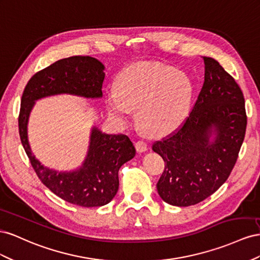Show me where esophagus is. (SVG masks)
<instances>
[{
  "label": "esophagus",
  "mask_w": 260,
  "mask_h": 260,
  "mask_svg": "<svg viewBox=\"0 0 260 260\" xmlns=\"http://www.w3.org/2000/svg\"><path fill=\"white\" fill-rule=\"evenodd\" d=\"M135 147H136L137 151H139V152H145L148 148L146 142H144V140H138V142H136Z\"/></svg>",
  "instance_id": "1"
}]
</instances>
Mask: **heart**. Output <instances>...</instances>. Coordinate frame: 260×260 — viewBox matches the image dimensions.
Listing matches in <instances>:
<instances>
[{
  "label": "heart",
  "mask_w": 260,
  "mask_h": 260,
  "mask_svg": "<svg viewBox=\"0 0 260 260\" xmlns=\"http://www.w3.org/2000/svg\"><path fill=\"white\" fill-rule=\"evenodd\" d=\"M192 84L186 74L171 66L142 63L126 70L116 88L107 92L109 113L127 123L131 111L138 110V122L147 134L172 132L187 116Z\"/></svg>",
  "instance_id": "1"
}]
</instances>
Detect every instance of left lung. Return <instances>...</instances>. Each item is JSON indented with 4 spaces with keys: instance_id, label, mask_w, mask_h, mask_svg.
Wrapping results in <instances>:
<instances>
[{
    "instance_id": "8db88e82",
    "label": "left lung",
    "mask_w": 260,
    "mask_h": 260,
    "mask_svg": "<svg viewBox=\"0 0 260 260\" xmlns=\"http://www.w3.org/2000/svg\"><path fill=\"white\" fill-rule=\"evenodd\" d=\"M203 58L205 81L189 115L152 145L166 163L157 183L159 195L179 207L196 205L219 189L232 172L246 132L240 86L219 62Z\"/></svg>"
}]
</instances>
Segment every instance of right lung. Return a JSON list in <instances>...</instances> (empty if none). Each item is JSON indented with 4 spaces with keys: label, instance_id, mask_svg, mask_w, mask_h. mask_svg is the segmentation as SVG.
<instances>
[{
    "label": "right lung",
    "instance_id": "add662e5",
    "mask_svg": "<svg viewBox=\"0 0 260 260\" xmlns=\"http://www.w3.org/2000/svg\"><path fill=\"white\" fill-rule=\"evenodd\" d=\"M103 71L105 66L94 57L78 55L62 58L36 73L21 97L19 136L36 174L56 196L81 207L105 206L113 199L118 189V170L135 157L134 145L126 135L105 134L93 127L83 167L73 172H57L43 167L35 158L28 143L27 123L38 99L60 93L101 98Z\"/></svg>",
    "mask_w": 260,
    "mask_h": 260
}]
</instances>
